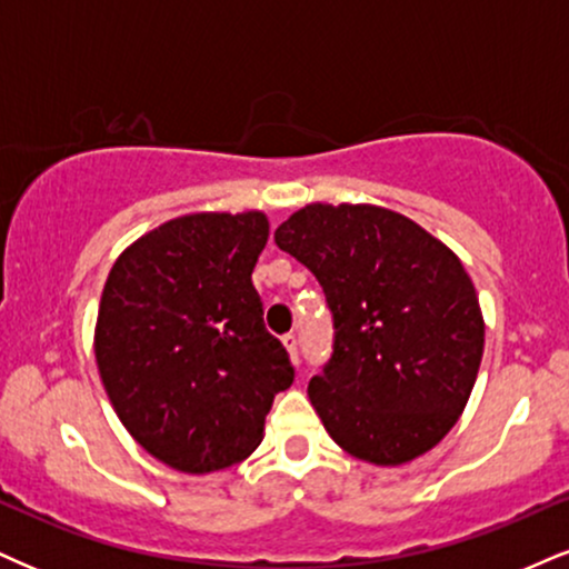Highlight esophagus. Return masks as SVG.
Segmentation results:
<instances>
[{"instance_id":"34e87169","label":"esophagus","mask_w":569,"mask_h":569,"mask_svg":"<svg viewBox=\"0 0 569 569\" xmlns=\"http://www.w3.org/2000/svg\"><path fill=\"white\" fill-rule=\"evenodd\" d=\"M283 345H286V350H289V355H291L293 366H299V341H297V333H286Z\"/></svg>"}]
</instances>
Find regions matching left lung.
Masks as SVG:
<instances>
[{
    "label": "left lung",
    "instance_id": "8db88e82",
    "mask_svg": "<svg viewBox=\"0 0 569 569\" xmlns=\"http://www.w3.org/2000/svg\"><path fill=\"white\" fill-rule=\"evenodd\" d=\"M276 243L318 278L333 315L331 360L307 387L326 432L376 467L432 450L467 408L485 347L461 259L371 203H310Z\"/></svg>",
    "mask_w": 569,
    "mask_h": 569
}]
</instances>
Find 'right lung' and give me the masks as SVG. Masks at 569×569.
<instances>
[{"label": "right lung", "instance_id": "1", "mask_svg": "<svg viewBox=\"0 0 569 569\" xmlns=\"http://www.w3.org/2000/svg\"><path fill=\"white\" fill-rule=\"evenodd\" d=\"M267 236L262 211L184 214L137 238L108 272L94 326L102 387L127 432L177 471L251 456L293 381L251 283Z\"/></svg>", "mask_w": 569, "mask_h": 569}]
</instances>
